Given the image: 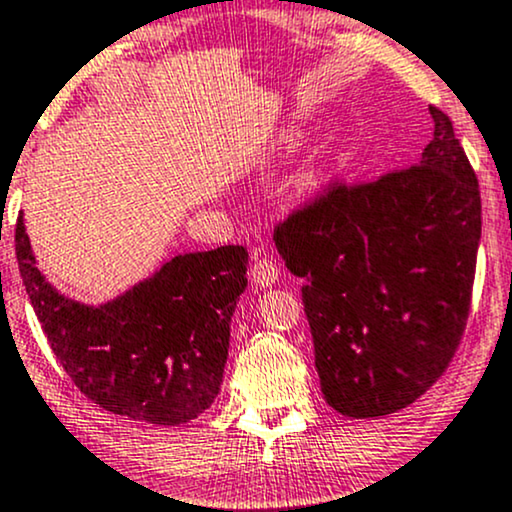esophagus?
I'll list each match as a JSON object with an SVG mask.
<instances>
[{"mask_svg": "<svg viewBox=\"0 0 512 512\" xmlns=\"http://www.w3.org/2000/svg\"><path fill=\"white\" fill-rule=\"evenodd\" d=\"M278 275H280V268L275 266L273 261H268V258H258L254 266H251V283L256 287L275 285Z\"/></svg>", "mask_w": 512, "mask_h": 512, "instance_id": "esophagus-1", "label": "esophagus"}]
</instances>
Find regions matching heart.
<instances>
[{
  "instance_id": "b5f03b06",
  "label": "heart",
  "mask_w": 512,
  "mask_h": 512,
  "mask_svg": "<svg viewBox=\"0 0 512 512\" xmlns=\"http://www.w3.org/2000/svg\"><path fill=\"white\" fill-rule=\"evenodd\" d=\"M319 183H321L319 171H307V174H304L302 181H300V191L302 193H314L319 188Z\"/></svg>"
}]
</instances>
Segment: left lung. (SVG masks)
<instances>
[{"mask_svg":"<svg viewBox=\"0 0 512 512\" xmlns=\"http://www.w3.org/2000/svg\"><path fill=\"white\" fill-rule=\"evenodd\" d=\"M418 164L338 186L287 217L275 246L304 280L321 394L348 418H380L433 387L459 346L481 239L479 181L450 118L428 108Z\"/></svg>","mask_w":512,"mask_h":512,"instance_id":"1","label":"left lung"}]
</instances>
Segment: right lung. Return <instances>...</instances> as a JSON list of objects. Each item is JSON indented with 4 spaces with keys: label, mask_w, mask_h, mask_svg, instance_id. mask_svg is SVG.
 <instances>
[{
    "label": "right lung",
    "mask_w": 512,
    "mask_h": 512,
    "mask_svg": "<svg viewBox=\"0 0 512 512\" xmlns=\"http://www.w3.org/2000/svg\"><path fill=\"white\" fill-rule=\"evenodd\" d=\"M16 261L55 358L86 399L132 421L179 426L220 394L229 326L246 290L249 251L220 246L166 258L113 300L86 304L48 283L24 215Z\"/></svg>",
    "instance_id": "obj_1"
}]
</instances>
